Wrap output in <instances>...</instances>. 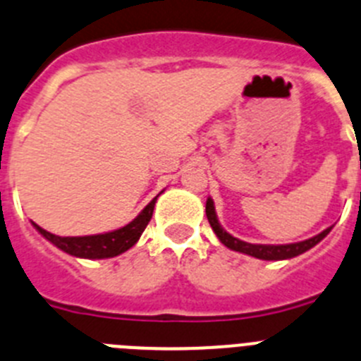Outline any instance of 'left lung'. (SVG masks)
<instances>
[{
    "label": "left lung",
    "mask_w": 361,
    "mask_h": 361,
    "mask_svg": "<svg viewBox=\"0 0 361 361\" xmlns=\"http://www.w3.org/2000/svg\"><path fill=\"white\" fill-rule=\"evenodd\" d=\"M206 216H208L209 226L213 228V231H215V235L219 237V240L222 242L226 247H229V250L233 251H238V253L250 255V257L260 258V260H286V258L298 257V255L305 253V251H309L311 247H314V245H317L322 238L327 237L331 231V228H327L322 233H318V235H314L312 238H307V240H302V242H295V244H280V245L250 244V242L235 238L233 235H229L222 226H220L212 199L206 200Z\"/></svg>",
    "instance_id": "8db88e82"
}]
</instances>
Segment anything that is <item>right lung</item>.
Masks as SVG:
<instances>
[{
  "label": "right lung",
  "instance_id": "1",
  "mask_svg": "<svg viewBox=\"0 0 361 361\" xmlns=\"http://www.w3.org/2000/svg\"><path fill=\"white\" fill-rule=\"evenodd\" d=\"M162 193V191H161ZM159 193V195H161ZM157 195V197H159ZM157 197L142 209L135 219L126 224L124 228L116 229V231L101 233V235H86V237H59L47 229L34 224V228L43 235L49 242H52L56 247H59L65 253L79 258H111L117 255L128 251L132 245L137 244L139 237L142 235L145 228L148 226L149 219L153 215V208L157 202Z\"/></svg>",
  "mask_w": 361,
  "mask_h": 361
}]
</instances>
